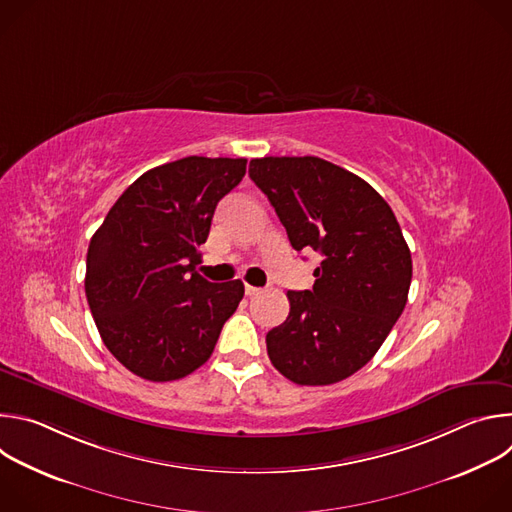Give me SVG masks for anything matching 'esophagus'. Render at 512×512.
Instances as JSON below:
<instances>
[{
	"instance_id": "1",
	"label": "esophagus",
	"mask_w": 512,
	"mask_h": 512,
	"mask_svg": "<svg viewBox=\"0 0 512 512\" xmlns=\"http://www.w3.org/2000/svg\"><path fill=\"white\" fill-rule=\"evenodd\" d=\"M261 294V287H253V285H245V296H249V298H253V296H259Z\"/></svg>"
}]
</instances>
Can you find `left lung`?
Here are the masks:
<instances>
[{"mask_svg": "<svg viewBox=\"0 0 512 512\" xmlns=\"http://www.w3.org/2000/svg\"><path fill=\"white\" fill-rule=\"evenodd\" d=\"M249 176L291 247L322 255L314 287L287 291L289 316L267 332V354L298 385L338 383L377 354L407 304L401 227L371 184L322 158H255Z\"/></svg>", "mask_w": 512, "mask_h": 512, "instance_id": "left-lung-1", "label": "left lung"}]
</instances>
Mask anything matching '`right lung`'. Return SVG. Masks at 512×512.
<instances>
[{"label":"right lung","mask_w":512,"mask_h":512,"mask_svg":"<svg viewBox=\"0 0 512 512\" xmlns=\"http://www.w3.org/2000/svg\"><path fill=\"white\" fill-rule=\"evenodd\" d=\"M245 170V158L202 156L152 168L93 235L87 302L105 346L133 375L166 383L194 373L243 300L241 279L212 283L194 267L218 200Z\"/></svg>","instance_id":"obj_1"}]
</instances>
